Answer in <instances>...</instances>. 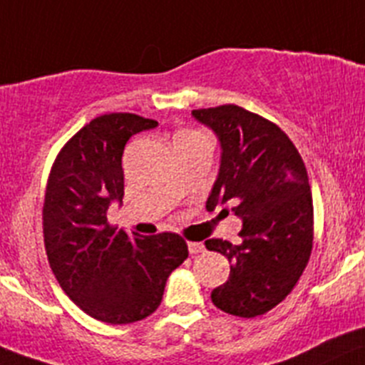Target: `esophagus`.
<instances>
[{
  "instance_id": "esophagus-1",
  "label": "esophagus",
  "mask_w": 365,
  "mask_h": 365,
  "mask_svg": "<svg viewBox=\"0 0 365 365\" xmlns=\"http://www.w3.org/2000/svg\"><path fill=\"white\" fill-rule=\"evenodd\" d=\"M188 251L190 255H200V252H204V245L199 244V242H190Z\"/></svg>"
}]
</instances>
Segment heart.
Instances as JSON below:
<instances>
[{"label": "heart", "mask_w": 365, "mask_h": 365, "mask_svg": "<svg viewBox=\"0 0 365 365\" xmlns=\"http://www.w3.org/2000/svg\"><path fill=\"white\" fill-rule=\"evenodd\" d=\"M185 134H197V133H192V130H186V133H180L179 136H185Z\"/></svg>", "instance_id": "1"}]
</instances>
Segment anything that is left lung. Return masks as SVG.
Listing matches in <instances>:
<instances>
[{"label": "left lung", "instance_id": "left-lung-1", "mask_svg": "<svg viewBox=\"0 0 365 365\" xmlns=\"http://www.w3.org/2000/svg\"><path fill=\"white\" fill-rule=\"evenodd\" d=\"M217 134L220 168L206 207L232 204L242 244L211 238L206 249L231 263L227 281L211 292L222 312L256 317L292 292L314 245V202L307 168L290 138L244 107L192 110Z\"/></svg>", "mask_w": 365, "mask_h": 365}]
</instances>
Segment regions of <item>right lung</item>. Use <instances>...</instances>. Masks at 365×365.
<instances>
[{
  "instance_id": "add662e5",
  "label": "right lung",
  "mask_w": 365,
  "mask_h": 365,
  "mask_svg": "<svg viewBox=\"0 0 365 365\" xmlns=\"http://www.w3.org/2000/svg\"><path fill=\"white\" fill-rule=\"evenodd\" d=\"M154 127L130 113L95 118L62 147L48 179L43 231L51 270L76 307L109 324L154 314L168 276L188 258L175 232L128 237L107 222L110 204L123 199L125 145Z\"/></svg>"
}]
</instances>
